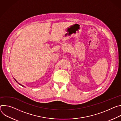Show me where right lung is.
<instances>
[{
    "instance_id": "add662e5",
    "label": "right lung",
    "mask_w": 121,
    "mask_h": 121,
    "mask_svg": "<svg viewBox=\"0 0 121 121\" xmlns=\"http://www.w3.org/2000/svg\"><path fill=\"white\" fill-rule=\"evenodd\" d=\"M14 79H15V81H16V82H17V83H18V84H20V85H21V86H22V87H24V86H23V85H22V84H20V83H19V82H18V81H17V80H16V79H15V78H14Z\"/></svg>"
}]
</instances>
